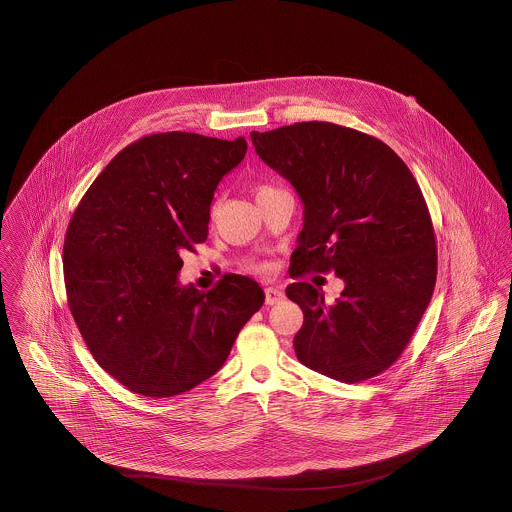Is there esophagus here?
<instances>
[{
	"instance_id": "34e87169",
	"label": "esophagus",
	"mask_w": 512,
	"mask_h": 512,
	"mask_svg": "<svg viewBox=\"0 0 512 512\" xmlns=\"http://www.w3.org/2000/svg\"><path fill=\"white\" fill-rule=\"evenodd\" d=\"M282 299H284V292H282L280 288H272V286L265 288V303H267V305H276V303H280Z\"/></svg>"
}]
</instances>
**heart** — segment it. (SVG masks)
I'll use <instances>...</instances> for the list:
<instances>
[{"label":"heart","mask_w":512,"mask_h":512,"mask_svg":"<svg viewBox=\"0 0 512 512\" xmlns=\"http://www.w3.org/2000/svg\"><path fill=\"white\" fill-rule=\"evenodd\" d=\"M274 192H278V188H274V186H270V184H257V186H255V197H257V201H261L263 197L274 194ZM217 211H219V203L215 201V203L211 205V217H215ZM261 270H267V267H261Z\"/></svg>","instance_id":"heart-1"}]
</instances>
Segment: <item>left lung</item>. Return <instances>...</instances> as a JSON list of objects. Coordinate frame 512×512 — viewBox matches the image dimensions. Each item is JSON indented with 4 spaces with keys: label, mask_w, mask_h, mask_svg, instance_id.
I'll return each instance as SVG.
<instances>
[{
    "label": "left lung",
    "mask_w": 512,
    "mask_h": 512,
    "mask_svg": "<svg viewBox=\"0 0 512 512\" xmlns=\"http://www.w3.org/2000/svg\"><path fill=\"white\" fill-rule=\"evenodd\" d=\"M251 142L305 205L290 276L334 270L345 282L332 305L309 282L286 288L305 317L293 338L297 359L345 384L378 376L413 338L438 276L434 226L413 172L378 138L332 122L251 132Z\"/></svg>",
    "instance_id": "left-lung-1"
}]
</instances>
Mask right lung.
<instances>
[{
    "instance_id": "obj_1",
    "label": "right lung",
    "mask_w": 512,
    "mask_h": 512,
    "mask_svg": "<svg viewBox=\"0 0 512 512\" xmlns=\"http://www.w3.org/2000/svg\"><path fill=\"white\" fill-rule=\"evenodd\" d=\"M245 151V138L144 136L74 211L63 247L69 309L98 365L134 393L174 397L205 382L263 307L261 286L240 274L207 293L178 284L180 255L207 240L215 190Z\"/></svg>"
}]
</instances>
